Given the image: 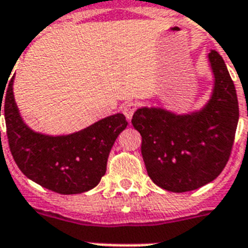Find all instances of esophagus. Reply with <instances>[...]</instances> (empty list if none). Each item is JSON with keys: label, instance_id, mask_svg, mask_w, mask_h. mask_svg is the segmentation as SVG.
I'll list each match as a JSON object with an SVG mask.
<instances>
[{"label": "esophagus", "instance_id": "34e87169", "mask_svg": "<svg viewBox=\"0 0 248 248\" xmlns=\"http://www.w3.org/2000/svg\"><path fill=\"white\" fill-rule=\"evenodd\" d=\"M135 110H136V104L135 103H132V101H130V103H126V104L124 105V108H122V113H124V117H126L128 121L131 120Z\"/></svg>", "mask_w": 248, "mask_h": 248}]
</instances>
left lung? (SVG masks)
Returning <instances> with one entry per match:
<instances>
[{
    "mask_svg": "<svg viewBox=\"0 0 248 248\" xmlns=\"http://www.w3.org/2000/svg\"><path fill=\"white\" fill-rule=\"evenodd\" d=\"M208 62L215 81L203 108L175 114L143 107L132 116L148 175L169 192H189L215 180L234 143L239 118L234 83L219 52L211 50Z\"/></svg>",
    "mask_w": 248,
    "mask_h": 248,
    "instance_id": "1",
    "label": "left lung"
}]
</instances>
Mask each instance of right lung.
I'll return each mask as SVG.
<instances>
[{"instance_id": "1", "label": "right lung", "mask_w": 248, "mask_h": 248, "mask_svg": "<svg viewBox=\"0 0 248 248\" xmlns=\"http://www.w3.org/2000/svg\"><path fill=\"white\" fill-rule=\"evenodd\" d=\"M13 85L14 77L6 85V93L0 90V117L2 107L10 151L21 172L60 194H78L95 188L107 171L113 144L127 126L126 117L117 113L69 135H45L24 124Z\"/></svg>"}]
</instances>
